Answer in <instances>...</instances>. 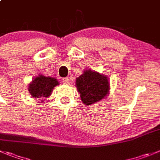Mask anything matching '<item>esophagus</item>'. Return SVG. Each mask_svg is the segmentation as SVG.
<instances>
[{
    "label": "esophagus",
    "instance_id": "obj_1",
    "mask_svg": "<svg viewBox=\"0 0 160 160\" xmlns=\"http://www.w3.org/2000/svg\"><path fill=\"white\" fill-rule=\"evenodd\" d=\"M69 82H70V80H69V78H63V82L64 83V84L68 85V83H69Z\"/></svg>",
    "mask_w": 160,
    "mask_h": 160
}]
</instances>
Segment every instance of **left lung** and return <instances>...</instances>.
I'll list each match as a JSON object with an SVG mask.
<instances>
[{
	"label": "left lung",
	"mask_w": 160,
	"mask_h": 160,
	"mask_svg": "<svg viewBox=\"0 0 160 160\" xmlns=\"http://www.w3.org/2000/svg\"><path fill=\"white\" fill-rule=\"evenodd\" d=\"M75 85L81 100L87 105L104 99L110 89L107 76L89 69L85 70L84 73L76 78Z\"/></svg>",
	"instance_id": "left-lung-1"
}]
</instances>
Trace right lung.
<instances>
[{"label":"right lung","instance_id":"right-lung-1","mask_svg":"<svg viewBox=\"0 0 160 160\" xmlns=\"http://www.w3.org/2000/svg\"><path fill=\"white\" fill-rule=\"evenodd\" d=\"M59 82L55 78L38 75L29 84L28 90L33 98L43 99L49 97L55 86H58Z\"/></svg>","mask_w":160,"mask_h":160}]
</instances>
